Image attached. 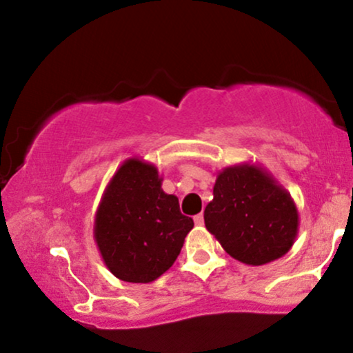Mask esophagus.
<instances>
[{
    "label": "esophagus",
    "instance_id": "34e87169",
    "mask_svg": "<svg viewBox=\"0 0 353 353\" xmlns=\"http://www.w3.org/2000/svg\"><path fill=\"white\" fill-rule=\"evenodd\" d=\"M194 222H196V225H202L204 224V216H202V214H197V216L194 217Z\"/></svg>",
    "mask_w": 353,
    "mask_h": 353
}]
</instances>
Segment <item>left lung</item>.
Wrapping results in <instances>:
<instances>
[{
	"instance_id": "1",
	"label": "left lung",
	"mask_w": 353,
	"mask_h": 353,
	"mask_svg": "<svg viewBox=\"0 0 353 353\" xmlns=\"http://www.w3.org/2000/svg\"><path fill=\"white\" fill-rule=\"evenodd\" d=\"M204 222L222 249L247 265H264L285 255L299 232L290 194L272 174L250 163L217 174Z\"/></svg>"
}]
</instances>
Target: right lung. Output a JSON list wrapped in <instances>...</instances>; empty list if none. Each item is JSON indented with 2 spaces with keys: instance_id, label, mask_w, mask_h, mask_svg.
<instances>
[{
  "instance_id": "obj_1",
  "label": "right lung",
  "mask_w": 353,
  "mask_h": 353,
  "mask_svg": "<svg viewBox=\"0 0 353 353\" xmlns=\"http://www.w3.org/2000/svg\"><path fill=\"white\" fill-rule=\"evenodd\" d=\"M157 168L124 161L109 181L94 217V241L104 264L124 282L149 283L171 269L194 221L165 194Z\"/></svg>"
}]
</instances>
